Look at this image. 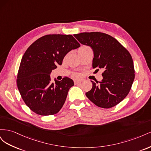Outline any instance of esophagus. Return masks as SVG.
I'll list each match as a JSON object with an SVG mask.
<instances>
[{
  "label": "esophagus",
  "instance_id": "34e87169",
  "mask_svg": "<svg viewBox=\"0 0 151 151\" xmlns=\"http://www.w3.org/2000/svg\"><path fill=\"white\" fill-rule=\"evenodd\" d=\"M82 80H81V79H78V80H75L74 81V84H80L81 83H82Z\"/></svg>",
  "mask_w": 151,
  "mask_h": 151
}]
</instances>
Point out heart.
Wrapping results in <instances>:
<instances>
[{
  "label": "heart",
  "instance_id": "obj_1",
  "mask_svg": "<svg viewBox=\"0 0 151 151\" xmlns=\"http://www.w3.org/2000/svg\"><path fill=\"white\" fill-rule=\"evenodd\" d=\"M89 48V47H88V46H86V45H84V46H82L81 47L79 48L78 51H80V50H83V49H85V48ZM73 75H74V77H79V74H77V73H74V74H73Z\"/></svg>",
  "mask_w": 151,
  "mask_h": 151
}]
</instances>
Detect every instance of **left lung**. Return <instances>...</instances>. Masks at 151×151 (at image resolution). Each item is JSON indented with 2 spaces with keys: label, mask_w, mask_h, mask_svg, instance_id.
Here are the masks:
<instances>
[{
  "label": "left lung",
  "mask_w": 151,
  "mask_h": 151,
  "mask_svg": "<svg viewBox=\"0 0 151 151\" xmlns=\"http://www.w3.org/2000/svg\"><path fill=\"white\" fill-rule=\"evenodd\" d=\"M79 42L91 47L93 68L103 69L101 81H91L93 88L86 93L98 107L110 108L129 93L135 78L134 62L129 52L111 36L101 32L74 35Z\"/></svg>",
  "instance_id": "8db88e82"
}]
</instances>
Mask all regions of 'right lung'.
Segmentation results:
<instances>
[{"label": "right lung", "instance_id": "add662e5", "mask_svg": "<svg viewBox=\"0 0 151 151\" xmlns=\"http://www.w3.org/2000/svg\"><path fill=\"white\" fill-rule=\"evenodd\" d=\"M81 45L70 35H47L26 50L21 59L17 85L31 111L42 116L57 114L66 100L74 81L67 77L51 82L50 73L62 65L66 54Z\"/></svg>", "mask_w": 151, "mask_h": 151}]
</instances>
